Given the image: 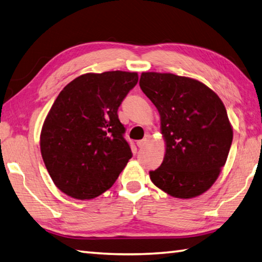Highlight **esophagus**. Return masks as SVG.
I'll use <instances>...</instances> for the list:
<instances>
[{
  "label": "esophagus",
  "instance_id": "esophagus-1",
  "mask_svg": "<svg viewBox=\"0 0 262 262\" xmlns=\"http://www.w3.org/2000/svg\"><path fill=\"white\" fill-rule=\"evenodd\" d=\"M136 144H137V146L138 147H143V146H145V144H146V140H145V138H144V140H141V141H137V143H136Z\"/></svg>",
  "mask_w": 262,
  "mask_h": 262
}]
</instances>
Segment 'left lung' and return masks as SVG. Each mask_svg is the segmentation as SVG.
Here are the masks:
<instances>
[{
  "label": "left lung",
  "instance_id": "1",
  "mask_svg": "<svg viewBox=\"0 0 262 262\" xmlns=\"http://www.w3.org/2000/svg\"><path fill=\"white\" fill-rule=\"evenodd\" d=\"M140 86L160 115L166 155L150 171L157 187L191 199L212 186L226 163L233 129L219 96L208 86L173 74L143 73Z\"/></svg>",
  "mask_w": 262,
  "mask_h": 262
}]
</instances>
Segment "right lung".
<instances>
[{
    "mask_svg": "<svg viewBox=\"0 0 262 262\" xmlns=\"http://www.w3.org/2000/svg\"><path fill=\"white\" fill-rule=\"evenodd\" d=\"M138 81L136 73L77 77L60 92L40 132V153L55 186L77 200L101 195L133 153L118 109Z\"/></svg>",
    "mask_w": 262,
    "mask_h": 262,
    "instance_id": "obj_1",
    "label": "right lung"
}]
</instances>
